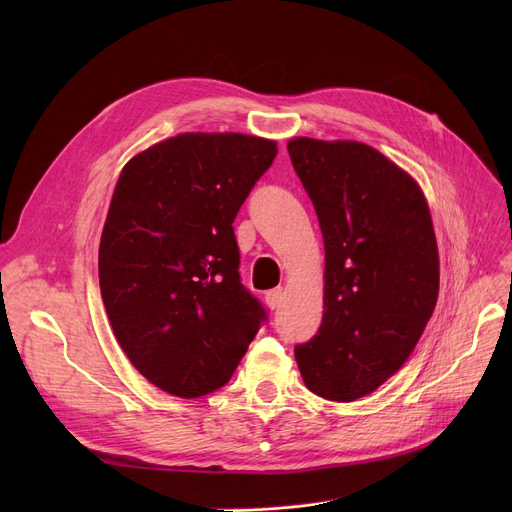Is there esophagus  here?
<instances>
[{
    "label": "esophagus",
    "mask_w": 512,
    "mask_h": 512,
    "mask_svg": "<svg viewBox=\"0 0 512 512\" xmlns=\"http://www.w3.org/2000/svg\"><path fill=\"white\" fill-rule=\"evenodd\" d=\"M284 299V290L282 288H274V290H267L265 292V303L270 309H278L280 303Z\"/></svg>",
    "instance_id": "obj_1"
}]
</instances>
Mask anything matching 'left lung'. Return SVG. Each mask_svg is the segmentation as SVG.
<instances>
[{
	"mask_svg": "<svg viewBox=\"0 0 512 512\" xmlns=\"http://www.w3.org/2000/svg\"><path fill=\"white\" fill-rule=\"evenodd\" d=\"M326 247L324 317L294 346L305 386L351 402L409 359L434 313L440 259L419 184L369 145L292 139Z\"/></svg>",
	"mask_w": 512,
	"mask_h": 512,
	"instance_id": "1",
	"label": "left lung"
}]
</instances>
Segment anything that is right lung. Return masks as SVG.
Wrapping results in <instances>:
<instances>
[{
	"instance_id": "right-lung-1",
	"label": "right lung",
	"mask_w": 512,
	"mask_h": 512,
	"mask_svg": "<svg viewBox=\"0 0 512 512\" xmlns=\"http://www.w3.org/2000/svg\"><path fill=\"white\" fill-rule=\"evenodd\" d=\"M274 141L186 132L124 166L99 242V288L122 351L168 394L230 382L261 324L242 286L234 218L272 166Z\"/></svg>"
}]
</instances>
